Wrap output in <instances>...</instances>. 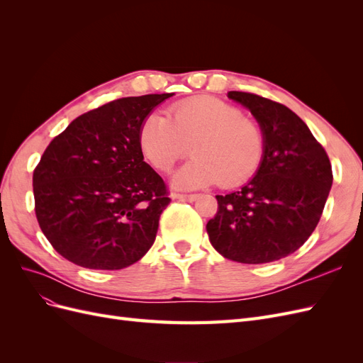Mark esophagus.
I'll use <instances>...</instances> for the list:
<instances>
[{
    "label": "esophagus",
    "instance_id": "esophagus-1",
    "mask_svg": "<svg viewBox=\"0 0 363 363\" xmlns=\"http://www.w3.org/2000/svg\"><path fill=\"white\" fill-rule=\"evenodd\" d=\"M199 196L200 195H196V194H174L172 199L180 200V201H195Z\"/></svg>",
    "mask_w": 363,
    "mask_h": 363
}]
</instances>
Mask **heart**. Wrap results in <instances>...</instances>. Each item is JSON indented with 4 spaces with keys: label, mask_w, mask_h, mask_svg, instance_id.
Wrapping results in <instances>:
<instances>
[{
    "label": "heart",
    "mask_w": 363,
    "mask_h": 363,
    "mask_svg": "<svg viewBox=\"0 0 363 363\" xmlns=\"http://www.w3.org/2000/svg\"><path fill=\"white\" fill-rule=\"evenodd\" d=\"M194 157L175 174L179 188L219 183L233 188L252 177L263 156V135L255 119L213 96H194L172 104L167 116L150 115L139 128V148L159 171Z\"/></svg>",
    "instance_id": "heart-1"
}]
</instances>
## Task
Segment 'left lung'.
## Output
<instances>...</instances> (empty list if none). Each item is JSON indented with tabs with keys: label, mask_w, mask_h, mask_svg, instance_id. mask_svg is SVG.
<instances>
[{
	"label": "left lung",
	"mask_w": 363,
	"mask_h": 363,
	"mask_svg": "<svg viewBox=\"0 0 363 363\" xmlns=\"http://www.w3.org/2000/svg\"><path fill=\"white\" fill-rule=\"evenodd\" d=\"M228 98L250 108L263 131V159L242 189L216 195L206 228L213 248L239 263H268L298 250L320 223L333 183L323 145L291 108L250 92Z\"/></svg>",
	"instance_id": "1"
}]
</instances>
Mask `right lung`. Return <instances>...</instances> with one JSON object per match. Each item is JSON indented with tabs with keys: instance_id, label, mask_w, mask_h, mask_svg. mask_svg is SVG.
<instances>
[{
	"instance_id": "1",
	"label": "right lung",
	"mask_w": 363,
	"mask_h": 363,
	"mask_svg": "<svg viewBox=\"0 0 363 363\" xmlns=\"http://www.w3.org/2000/svg\"><path fill=\"white\" fill-rule=\"evenodd\" d=\"M172 95L113 100L50 142L33 171V194L39 227L60 256L89 269H123L155 244L171 199L144 162L139 128Z\"/></svg>"
}]
</instances>
